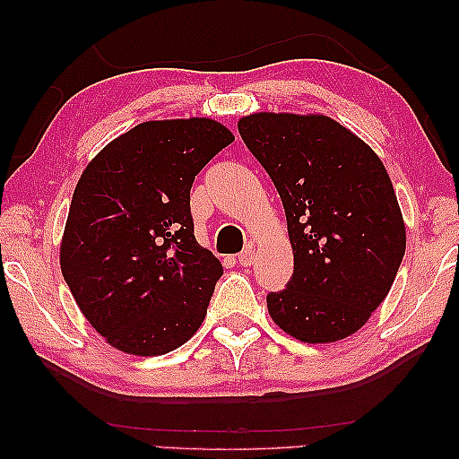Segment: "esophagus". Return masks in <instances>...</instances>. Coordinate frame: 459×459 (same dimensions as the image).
<instances>
[{
    "label": "esophagus",
    "mask_w": 459,
    "mask_h": 459,
    "mask_svg": "<svg viewBox=\"0 0 459 459\" xmlns=\"http://www.w3.org/2000/svg\"><path fill=\"white\" fill-rule=\"evenodd\" d=\"M253 261H255V250L253 248L242 250V253L238 255V263H240V265H244V267L253 265Z\"/></svg>",
    "instance_id": "esophagus-1"
}]
</instances>
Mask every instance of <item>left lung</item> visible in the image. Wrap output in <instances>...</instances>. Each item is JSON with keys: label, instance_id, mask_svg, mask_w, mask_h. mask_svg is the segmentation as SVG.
I'll return each instance as SVG.
<instances>
[{"label": "left lung", "instance_id": "left-lung-1", "mask_svg": "<svg viewBox=\"0 0 459 459\" xmlns=\"http://www.w3.org/2000/svg\"><path fill=\"white\" fill-rule=\"evenodd\" d=\"M286 211L294 272L267 309L286 334L336 342L391 290L405 225L391 178L366 142L324 115L256 112L238 123Z\"/></svg>", "mask_w": 459, "mask_h": 459}]
</instances>
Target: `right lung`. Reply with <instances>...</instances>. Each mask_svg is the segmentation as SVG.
Listing matches in <instances>:
<instances>
[{
  "label": "right lung",
  "mask_w": 459,
  "mask_h": 459,
  "mask_svg": "<svg viewBox=\"0 0 459 459\" xmlns=\"http://www.w3.org/2000/svg\"><path fill=\"white\" fill-rule=\"evenodd\" d=\"M234 135L212 118L140 123L81 175L60 244V267L98 334L152 357L196 334L223 275L194 238V178Z\"/></svg>",
  "instance_id": "right-lung-1"
}]
</instances>
